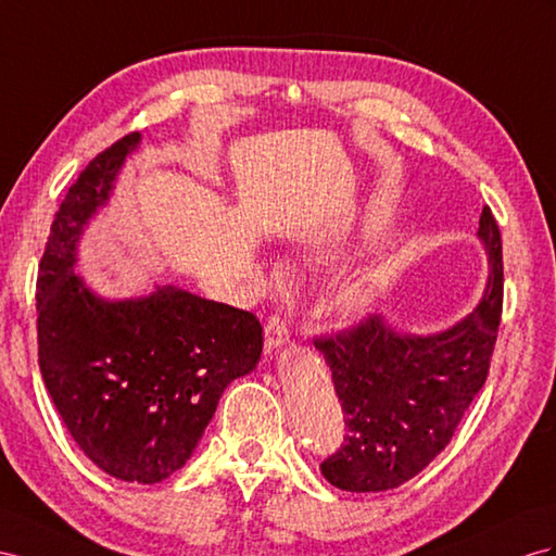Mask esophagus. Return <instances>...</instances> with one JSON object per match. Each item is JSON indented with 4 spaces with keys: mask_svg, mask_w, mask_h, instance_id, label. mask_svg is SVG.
<instances>
[{
    "mask_svg": "<svg viewBox=\"0 0 556 556\" xmlns=\"http://www.w3.org/2000/svg\"><path fill=\"white\" fill-rule=\"evenodd\" d=\"M289 326L287 319H281L279 315H269L265 324V352H275L283 348V343L289 340Z\"/></svg>",
    "mask_w": 556,
    "mask_h": 556,
    "instance_id": "esophagus-1",
    "label": "esophagus"
}]
</instances>
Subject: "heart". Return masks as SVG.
Here are the masks:
<instances>
[{
    "instance_id": "obj_1",
    "label": "heart",
    "mask_w": 556,
    "mask_h": 556,
    "mask_svg": "<svg viewBox=\"0 0 556 556\" xmlns=\"http://www.w3.org/2000/svg\"><path fill=\"white\" fill-rule=\"evenodd\" d=\"M348 249L350 244H345V241H331V244H324L317 251V255L321 261H340L348 255ZM376 289H378V281L374 275L354 273L336 283L333 291L329 293V309L343 319L362 317L364 312L371 307Z\"/></svg>"
}]
</instances>
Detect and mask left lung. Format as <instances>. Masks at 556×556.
Here are the masks:
<instances>
[{
	"instance_id": "obj_1",
	"label": "left lung",
	"mask_w": 556,
	"mask_h": 556,
	"mask_svg": "<svg viewBox=\"0 0 556 556\" xmlns=\"http://www.w3.org/2000/svg\"><path fill=\"white\" fill-rule=\"evenodd\" d=\"M489 283L472 315L434 336H408L368 315L315 338L343 406L345 441L321 463L333 486L376 493L402 486L446 448L483 388L503 315V239L489 206L479 218Z\"/></svg>"
}]
</instances>
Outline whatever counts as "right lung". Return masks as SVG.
Returning <instances> with one entry per match:
<instances>
[{
    "mask_svg": "<svg viewBox=\"0 0 556 556\" xmlns=\"http://www.w3.org/2000/svg\"><path fill=\"white\" fill-rule=\"evenodd\" d=\"M140 140L112 142L70 185L37 275L39 371L67 432L122 481L174 475L202 439L223 390L263 352L253 312L164 287L103 301L75 275L77 239Z\"/></svg>",
    "mask_w": 556,
    "mask_h": 556,
    "instance_id": "add662e5",
    "label": "right lung"
}]
</instances>
